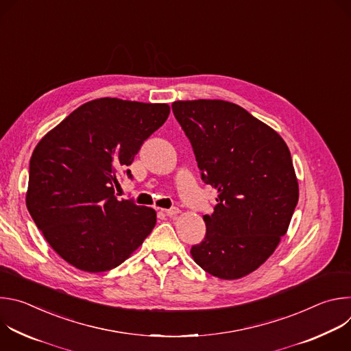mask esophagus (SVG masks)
<instances>
[{"mask_svg": "<svg viewBox=\"0 0 351 351\" xmlns=\"http://www.w3.org/2000/svg\"><path fill=\"white\" fill-rule=\"evenodd\" d=\"M168 217H175V215H178L180 211H179V208H176V207H173V208H169V210H165L164 211Z\"/></svg>", "mask_w": 351, "mask_h": 351, "instance_id": "1", "label": "esophagus"}]
</instances>
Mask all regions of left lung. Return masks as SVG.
Listing matches in <instances>:
<instances>
[{"mask_svg": "<svg viewBox=\"0 0 351 351\" xmlns=\"http://www.w3.org/2000/svg\"><path fill=\"white\" fill-rule=\"evenodd\" d=\"M172 111L191 143L202 179L218 190L206 237L190 253L219 279L263 265L286 234L298 184L283 138L244 108L222 99L175 101Z\"/></svg>", "mask_w": 351, "mask_h": 351, "instance_id": "1", "label": "left lung"}]
</instances>
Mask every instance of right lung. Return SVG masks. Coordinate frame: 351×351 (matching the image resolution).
<instances>
[{
  "label": "right lung",
  "mask_w": 351,
  "mask_h": 351,
  "mask_svg": "<svg viewBox=\"0 0 351 351\" xmlns=\"http://www.w3.org/2000/svg\"><path fill=\"white\" fill-rule=\"evenodd\" d=\"M168 104L98 98L80 106L36 145L27 210L48 244L86 272L121 265L157 222L149 207L115 197L121 172L169 115Z\"/></svg>",
  "instance_id": "right-lung-1"
}]
</instances>
